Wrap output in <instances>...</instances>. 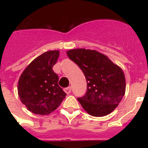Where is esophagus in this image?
Returning a JSON list of instances; mask_svg holds the SVG:
<instances>
[{"instance_id":"esophagus-1","label":"esophagus","mask_w":148,"mask_h":148,"mask_svg":"<svg viewBox=\"0 0 148 148\" xmlns=\"http://www.w3.org/2000/svg\"><path fill=\"white\" fill-rule=\"evenodd\" d=\"M64 92H66V94H70V92H71V87H66V88L64 89Z\"/></svg>"}]
</instances>
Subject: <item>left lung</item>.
I'll use <instances>...</instances> for the list:
<instances>
[{
    "mask_svg": "<svg viewBox=\"0 0 148 148\" xmlns=\"http://www.w3.org/2000/svg\"><path fill=\"white\" fill-rule=\"evenodd\" d=\"M68 57L85 75L87 91L78 101L87 113L101 117L112 113L123 99L126 81L122 69L108 56L93 49H70Z\"/></svg>",
    "mask_w": 148,
    "mask_h": 148,
    "instance_id": "left-lung-1",
    "label": "left lung"
}]
</instances>
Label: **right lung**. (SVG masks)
<instances>
[{"label": "right lung", "mask_w": 148, "mask_h": 148, "mask_svg": "<svg viewBox=\"0 0 148 148\" xmlns=\"http://www.w3.org/2000/svg\"><path fill=\"white\" fill-rule=\"evenodd\" d=\"M59 54V50H50L38 56L19 78L18 93L21 101L35 114H49L66 97L58 85V76L53 70Z\"/></svg>", "instance_id": "obj_1"}]
</instances>
